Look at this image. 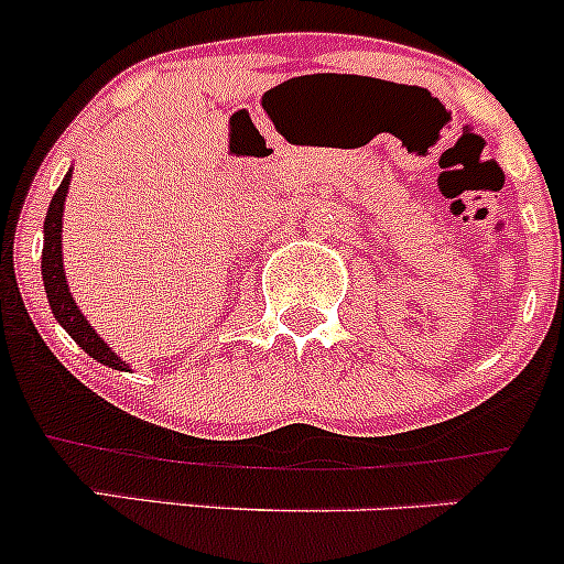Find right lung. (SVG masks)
Wrapping results in <instances>:
<instances>
[{"mask_svg":"<svg viewBox=\"0 0 564 564\" xmlns=\"http://www.w3.org/2000/svg\"><path fill=\"white\" fill-rule=\"evenodd\" d=\"M73 169H67L65 180L56 187L54 198L48 204V213H45L43 224V261H40V270H43V286L45 297H48L51 314L56 322L65 327V333L87 351L93 360H98L100 366L113 368V371H130V366L124 360H119L117 351L95 333L93 324L87 322V316L82 314V308L73 300L70 286H67L65 278V264H62V215H65V196L67 187H70Z\"/></svg>","mask_w":564,"mask_h":564,"instance_id":"1","label":"right lung"}]
</instances>
